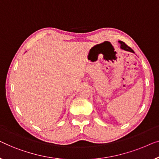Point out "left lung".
Wrapping results in <instances>:
<instances>
[{
	"mask_svg": "<svg viewBox=\"0 0 159 159\" xmlns=\"http://www.w3.org/2000/svg\"><path fill=\"white\" fill-rule=\"evenodd\" d=\"M119 43L120 44V48H121L122 50H125V51H128V52H131L134 53V51L132 50L129 47L127 46V44L125 43V42H122V41H119Z\"/></svg>",
	"mask_w": 159,
	"mask_h": 159,
	"instance_id": "left-lung-1",
	"label": "left lung"
}]
</instances>
